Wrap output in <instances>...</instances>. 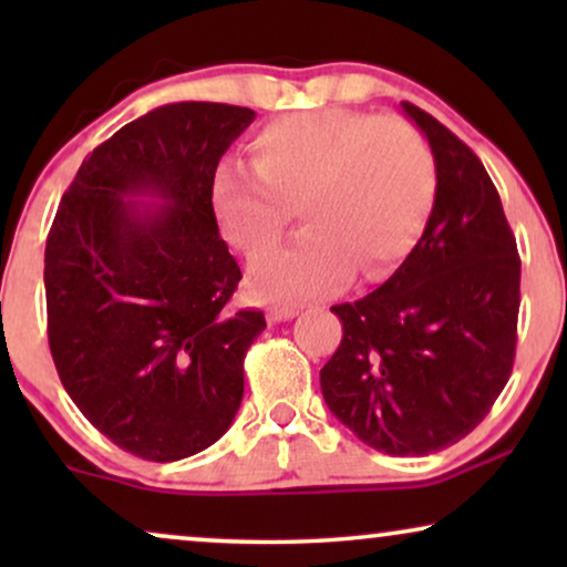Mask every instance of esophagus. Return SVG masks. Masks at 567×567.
I'll list each match as a JSON object with an SVG mask.
<instances>
[{
    "instance_id": "esophagus-1",
    "label": "esophagus",
    "mask_w": 567,
    "mask_h": 567,
    "mask_svg": "<svg viewBox=\"0 0 567 567\" xmlns=\"http://www.w3.org/2000/svg\"><path fill=\"white\" fill-rule=\"evenodd\" d=\"M299 309L297 307H286V305H274L268 307V320L270 322H284V320H291V317H297Z\"/></svg>"
}]
</instances>
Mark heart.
Wrapping results in <instances>:
<instances>
[{
	"label": "heart",
	"mask_w": 567,
	"mask_h": 567,
	"mask_svg": "<svg viewBox=\"0 0 567 567\" xmlns=\"http://www.w3.org/2000/svg\"><path fill=\"white\" fill-rule=\"evenodd\" d=\"M252 175H219L212 214L227 245L260 258L281 239L297 206L305 231L250 268L262 299L336 291L361 270L390 276L436 206V159L421 131L355 111H305L270 121L250 144Z\"/></svg>",
	"instance_id": "b5f03b06"
}]
</instances>
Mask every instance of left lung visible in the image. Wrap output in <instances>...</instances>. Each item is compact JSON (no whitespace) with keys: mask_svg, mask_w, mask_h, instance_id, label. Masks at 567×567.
I'll use <instances>...</instances> for the list:
<instances>
[{"mask_svg":"<svg viewBox=\"0 0 567 567\" xmlns=\"http://www.w3.org/2000/svg\"><path fill=\"white\" fill-rule=\"evenodd\" d=\"M402 111L436 159V206L379 289L332 307L343 340L320 386L330 413L367 446L425 456L467 436L508 382L522 260L477 154L421 107Z\"/></svg>","mask_w":567,"mask_h":567,"instance_id":"obj_1","label":"left lung"}]
</instances>
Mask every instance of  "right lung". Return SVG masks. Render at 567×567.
<instances>
[{
    "label": "right lung",
    "mask_w": 567,
    "mask_h": 567,
    "mask_svg": "<svg viewBox=\"0 0 567 567\" xmlns=\"http://www.w3.org/2000/svg\"><path fill=\"white\" fill-rule=\"evenodd\" d=\"M255 121L224 103H169L92 150L45 239L49 346L95 429L142 460L204 452L235 421L245 353L266 330L229 307L243 270L219 237V159Z\"/></svg>",
    "instance_id": "obj_1"
}]
</instances>
